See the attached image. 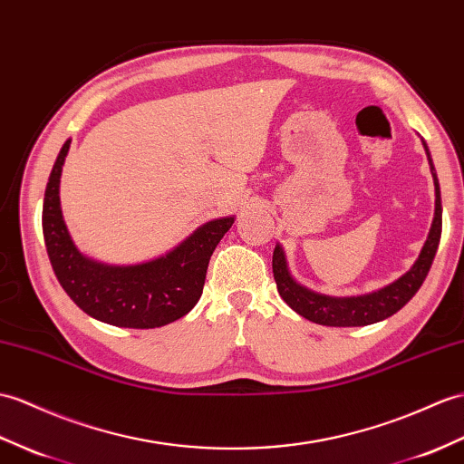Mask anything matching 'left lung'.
Wrapping results in <instances>:
<instances>
[{"label": "left lung", "mask_w": 464, "mask_h": 464, "mask_svg": "<svg viewBox=\"0 0 464 464\" xmlns=\"http://www.w3.org/2000/svg\"><path fill=\"white\" fill-rule=\"evenodd\" d=\"M423 142V140H421ZM425 154L429 160L430 174H433L435 183V215L433 223L423 243V249L415 258L407 273H403L397 281L385 285L378 290H372L368 295H352V296H332L316 293L304 285H300L296 278L290 275L286 255L281 243H276L273 253V273L278 295L283 296L285 303L293 308L296 314L304 316L310 322H316L322 326H368L393 316L397 310H401L415 293L421 288L425 276L433 265L435 253L439 249L440 229H443V208H440V189L437 171L430 160V152L423 142Z\"/></svg>", "instance_id": "8db88e82"}]
</instances>
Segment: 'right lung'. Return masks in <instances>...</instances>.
Wrapping results in <instances>:
<instances>
[{
    "label": "right lung",
    "mask_w": 464,
    "mask_h": 464,
    "mask_svg": "<svg viewBox=\"0 0 464 464\" xmlns=\"http://www.w3.org/2000/svg\"><path fill=\"white\" fill-rule=\"evenodd\" d=\"M71 138L63 144L43 199V237L61 286L86 314L121 328L166 326L198 304L209 258L235 215L199 225L174 249L134 265H111L84 255L61 209V174Z\"/></svg>",
    "instance_id": "add662e5"
}]
</instances>
